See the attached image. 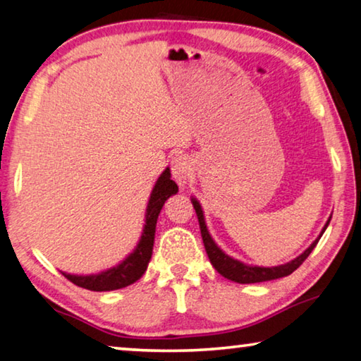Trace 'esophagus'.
Returning a JSON list of instances; mask_svg holds the SVG:
<instances>
[{
    "instance_id": "esophagus-1",
    "label": "esophagus",
    "mask_w": 361,
    "mask_h": 361,
    "mask_svg": "<svg viewBox=\"0 0 361 361\" xmlns=\"http://www.w3.org/2000/svg\"><path fill=\"white\" fill-rule=\"evenodd\" d=\"M173 177L174 180L179 184L180 187H185V184L190 179V163L184 155H177L173 159Z\"/></svg>"
}]
</instances>
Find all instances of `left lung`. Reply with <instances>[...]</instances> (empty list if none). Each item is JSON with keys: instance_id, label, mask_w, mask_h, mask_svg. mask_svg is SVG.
<instances>
[{"instance_id": "left-lung-1", "label": "left lung", "mask_w": 361, "mask_h": 361, "mask_svg": "<svg viewBox=\"0 0 361 361\" xmlns=\"http://www.w3.org/2000/svg\"><path fill=\"white\" fill-rule=\"evenodd\" d=\"M192 204L195 208V212H197L198 216V224H200V230H202V238H203V243H204V250L206 254H208L209 261L212 264V267H214L219 274L224 276V279L227 280H232L235 283H241V285H250V283H261V281H269V280H276V279H281V276H288L291 275L294 270H296L300 264H302L307 257H309V254L314 251V247L317 246L318 240L322 238V235L324 233V230H326L328 224L331 221V216L329 219L324 224V227L322 228L320 235H318V238L312 243L307 250L299 254L296 259H293V261H289L286 264H281V265H275V267H259V265H250V264H245L238 261V259H233L230 257L228 254L224 252L214 240H212V236L209 233L208 227H206V221H204V214H203V209H202V204L197 198L192 197Z\"/></svg>"}]
</instances>
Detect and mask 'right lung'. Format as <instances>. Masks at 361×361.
Instances as JSON below:
<instances>
[{
  "label": "right lung",
  "mask_w": 361,
  "mask_h": 361,
  "mask_svg": "<svg viewBox=\"0 0 361 361\" xmlns=\"http://www.w3.org/2000/svg\"><path fill=\"white\" fill-rule=\"evenodd\" d=\"M177 192H179V187H177L176 182L171 179V171L169 168H166L161 174H159L157 184L150 193L149 204H147L145 209L144 228H142V235L133 252H129L120 264L115 265V267L99 271V274L72 275L62 271L65 279L75 283L76 286L91 289V291H114V289L126 288L137 281L140 276L145 274L152 259L153 241H155V228L159 211H161L164 202Z\"/></svg>",
  "instance_id": "obj_1"
}]
</instances>
